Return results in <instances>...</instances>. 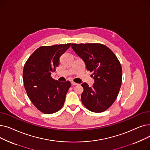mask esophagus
<instances>
[{
	"label": "esophagus",
	"mask_w": 150,
	"mask_h": 150,
	"mask_svg": "<svg viewBox=\"0 0 150 150\" xmlns=\"http://www.w3.org/2000/svg\"><path fill=\"white\" fill-rule=\"evenodd\" d=\"M71 84H72V86H75V85H78V83H76L74 82V81H72V83H71Z\"/></svg>",
	"instance_id": "obj_1"
}]
</instances>
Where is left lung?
<instances>
[{"instance_id": "obj_1", "label": "left lung", "mask_w": 150, "mask_h": 150, "mask_svg": "<svg viewBox=\"0 0 150 150\" xmlns=\"http://www.w3.org/2000/svg\"><path fill=\"white\" fill-rule=\"evenodd\" d=\"M72 49L93 72L92 87L83 83L81 101L93 112H102L111 106L119 94L122 81V69L115 54L106 45L98 43L72 44Z\"/></svg>"}]
</instances>
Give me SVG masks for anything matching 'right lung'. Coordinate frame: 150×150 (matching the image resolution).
Instances as JSON below:
<instances>
[{
    "mask_svg": "<svg viewBox=\"0 0 150 150\" xmlns=\"http://www.w3.org/2000/svg\"><path fill=\"white\" fill-rule=\"evenodd\" d=\"M71 45L41 46L28 58L23 70V81L27 96L41 112L50 114L58 111L64 103L70 82H59L51 72L58 67L59 59Z\"/></svg>",
    "mask_w": 150,
    "mask_h": 150,
    "instance_id": "add662e5",
    "label": "right lung"
}]
</instances>
